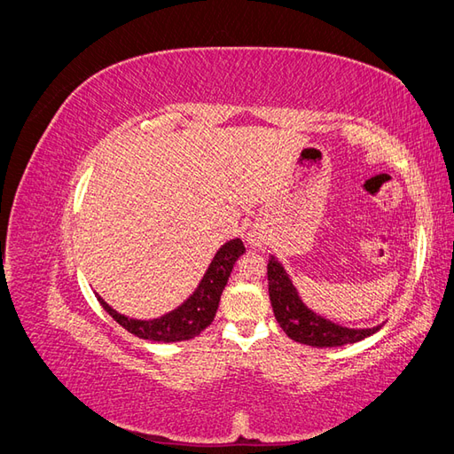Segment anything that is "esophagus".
<instances>
[{
  "instance_id": "obj_1",
  "label": "esophagus",
  "mask_w": 454,
  "mask_h": 454,
  "mask_svg": "<svg viewBox=\"0 0 454 454\" xmlns=\"http://www.w3.org/2000/svg\"><path fill=\"white\" fill-rule=\"evenodd\" d=\"M248 242H250L252 248H263V246H265V235L259 229H252L248 232Z\"/></svg>"
}]
</instances>
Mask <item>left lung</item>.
<instances>
[{"label":"left lung","instance_id":"8db88e82","mask_svg":"<svg viewBox=\"0 0 454 454\" xmlns=\"http://www.w3.org/2000/svg\"><path fill=\"white\" fill-rule=\"evenodd\" d=\"M267 280L270 305L280 327L287 337L297 342H303V345L316 348L350 345V342H358L377 333L384 325L382 322L373 327H347L312 310L301 299L292 277L287 274L277 255L269 257Z\"/></svg>","mask_w":454,"mask_h":454}]
</instances>
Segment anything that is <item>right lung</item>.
Listing matches in <instances>:
<instances>
[{"mask_svg":"<svg viewBox=\"0 0 454 454\" xmlns=\"http://www.w3.org/2000/svg\"><path fill=\"white\" fill-rule=\"evenodd\" d=\"M244 252L246 248L240 239L227 240L222 248L215 252L208 269L204 272V277L195 287V292L191 294L180 307L159 316V318H129V316L117 312L114 307H109L98 294H96V297H98L104 310L112 316L119 325L125 327L127 332H130L136 337L153 342H177L193 339L214 322V316L219 307V299H222V294L229 282L232 267H235L237 259L244 255Z\"/></svg>","mask_w":454,"mask_h":454,"instance_id":"right-lung-1","label":"right lung"}]
</instances>
